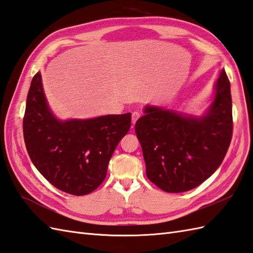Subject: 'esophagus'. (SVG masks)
Masks as SVG:
<instances>
[{
  "mask_svg": "<svg viewBox=\"0 0 253 253\" xmlns=\"http://www.w3.org/2000/svg\"><path fill=\"white\" fill-rule=\"evenodd\" d=\"M140 116H141V114H140L139 112H133V113L131 114V122H132V125L136 124V122L140 119Z\"/></svg>",
  "mask_w": 253,
  "mask_h": 253,
  "instance_id": "34e87169",
  "label": "esophagus"
}]
</instances>
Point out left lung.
Masks as SVG:
<instances>
[{"label":"left lung","mask_w":253,"mask_h":253,"mask_svg":"<svg viewBox=\"0 0 253 253\" xmlns=\"http://www.w3.org/2000/svg\"><path fill=\"white\" fill-rule=\"evenodd\" d=\"M136 122L146 177L168 193L190 191L222 164L233 136L231 84L222 70L215 96L202 117L146 107Z\"/></svg>","instance_id":"8db88e82"}]
</instances>
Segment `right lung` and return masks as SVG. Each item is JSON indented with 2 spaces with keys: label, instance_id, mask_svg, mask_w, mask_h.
Returning <instances> with one entry per match:
<instances>
[{
  "label": "right lung",
  "instance_id": "obj_1",
  "mask_svg": "<svg viewBox=\"0 0 253 253\" xmlns=\"http://www.w3.org/2000/svg\"><path fill=\"white\" fill-rule=\"evenodd\" d=\"M22 126L28 154L43 177L58 190L82 196L107 177L114 150L131 126V114L58 121L47 105L38 72L28 92Z\"/></svg>",
  "mask_w": 253,
  "mask_h": 253
}]
</instances>
